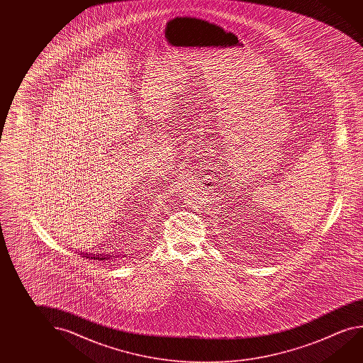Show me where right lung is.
<instances>
[{"label": "right lung", "mask_w": 363, "mask_h": 363, "mask_svg": "<svg viewBox=\"0 0 363 363\" xmlns=\"http://www.w3.org/2000/svg\"><path fill=\"white\" fill-rule=\"evenodd\" d=\"M79 255H82V257H86V258H89V259H99V261H102V259H108L111 255H104V253H84V252H81Z\"/></svg>", "instance_id": "obj_1"}]
</instances>
